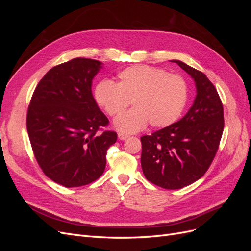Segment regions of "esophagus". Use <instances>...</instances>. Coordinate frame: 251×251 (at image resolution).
<instances>
[{
	"label": "esophagus",
	"mask_w": 251,
	"mask_h": 251,
	"mask_svg": "<svg viewBox=\"0 0 251 251\" xmlns=\"http://www.w3.org/2000/svg\"><path fill=\"white\" fill-rule=\"evenodd\" d=\"M118 138L120 140H126V138H128V135L124 134V133H118Z\"/></svg>",
	"instance_id": "obj_1"
}]
</instances>
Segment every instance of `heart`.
I'll list each match as a JSON object with an SVG mask.
<instances>
[{
  "instance_id": "1",
  "label": "heart",
  "mask_w": 251,
  "mask_h": 251,
  "mask_svg": "<svg viewBox=\"0 0 251 251\" xmlns=\"http://www.w3.org/2000/svg\"><path fill=\"white\" fill-rule=\"evenodd\" d=\"M97 104L110 116H116L129 105L134 108L114 120V127L124 134L137 133L148 126H170L180 118L188 100L185 79L159 68L138 65L126 68L116 82L102 80L94 89Z\"/></svg>"
}]
</instances>
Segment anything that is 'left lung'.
Here are the masks:
<instances>
[{"instance_id": "obj_1", "label": "left lung", "mask_w": 251, "mask_h": 251, "mask_svg": "<svg viewBox=\"0 0 251 251\" xmlns=\"http://www.w3.org/2000/svg\"><path fill=\"white\" fill-rule=\"evenodd\" d=\"M196 83L194 103L177 123L142 136L141 168L144 176L165 189L194 183L206 173L217 154L224 128L223 104L206 75L180 60Z\"/></svg>"}]
</instances>
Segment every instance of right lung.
I'll return each mask as SVG.
<instances>
[{"label": "right lung", "mask_w": 251, "mask_h": 251, "mask_svg": "<svg viewBox=\"0 0 251 251\" xmlns=\"http://www.w3.org/2000/svg\"><path fill=\"white\" fill-rule=\"evenodd\" d=\"M100 60L76 57L50 69L36 86L27 113V131L37 163L65 187L100 178L117 134L100 133L109 119L92 94Z\"/></svg>", "instance_id": "obj_1"}]
</instances>
